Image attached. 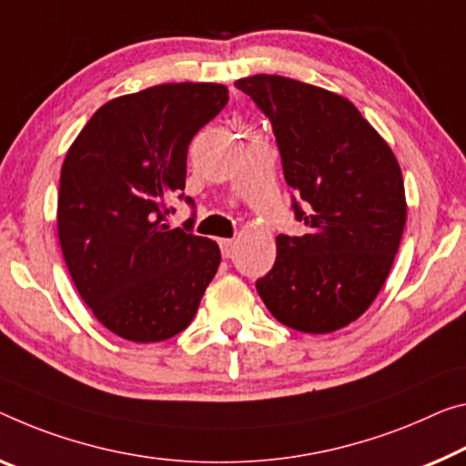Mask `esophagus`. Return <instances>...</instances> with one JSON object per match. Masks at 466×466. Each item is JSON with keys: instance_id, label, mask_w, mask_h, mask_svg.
<instances>
[{"instance_id": "1", "label": "esophagus", "mask_w": 466, "mask_h": 466, "mask_svg": "<svg viewBox=\"0 0 466 466\" xmlns=\"http://www.w3.org/2000/svg\"><path fill=\"white\" fill-rule=\"evenodd\" d=\"M218 246H220V254H223L225 258H228V256L233 254L235 241H233V239H220V241H218Z\"/></svg>"}]
</instances>
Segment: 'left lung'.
Masks as SVG:
<instances>
[{"mask_svg":"<svg viewBox=\"0 0 466 466\" xmlns=\"http://www.w3.org/2000/svg\"><path fill=\"white\" fill-rule=\"evenodd\" d=\"M270 120L291 210L306 233L277 238L256 281L279 323L331 333L373 304L406 223L402 170L388 143L346 97L277 75L239 78Z\"/></svg>","mask_w":466,"mask_h":466,"instance_id":"obj_1","label":"left lung"}]
</instances>
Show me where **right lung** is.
Wrapping results in <instances>:
<instances>
[{"mask_svg": "<svg viewBox=\"0 0 466 466\" xmlns=\"http://www.w3.org/2000/svg\"><path fill=\"white\" fill-rule=\"evenodd\" d=\"M228 102L225 85L170 83L104 104L62 164L58 238L99 323L128 341L175 338L196 317L220 249L193 235L183 193L191 139ZM173 197L192 218L170 229Z\"/></svg>", "mask_w": 466, "mask_h": 466, "instance_id": "obj_1", "label": "right lung"}]
</instances>
